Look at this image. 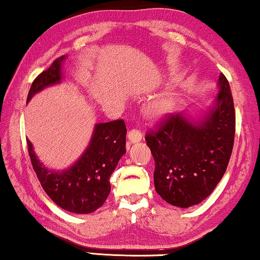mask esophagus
<instances>
[{
	"mask_svg": "<svg viewBox=\"0 0 260 260\" xmlns=\"http://www.w3.org/2000/svg\"><path fill=\"white\" fill-rule=\"evenodd\" d=\"M142 140V135L138 130L133 129L127 133V143L129 144H134V143H138Z\"/></svg>",
	"mask_w": 260,
	"mask_h": 260,
	"instance_id": "1",
	"label": "esophagus"
}]
</instances>
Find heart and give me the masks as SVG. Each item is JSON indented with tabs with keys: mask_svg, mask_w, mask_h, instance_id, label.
<instances>
[{
	"mask_svg": "<svg viewBox=\"0 0 260 260\" xmlns=\"http://www.w3.org/2000/svg\"><path fill=\"white\" fill-rule=\"evenodd\" d=\"M176 97L173 91H166L145 105L144 112L150 119H161L175 108Z\"/></svg>",
	"mask_w": 260,
	"mask_h": 260,
	"instance_id": "1",
	"label": "heart"
}]
</instances>
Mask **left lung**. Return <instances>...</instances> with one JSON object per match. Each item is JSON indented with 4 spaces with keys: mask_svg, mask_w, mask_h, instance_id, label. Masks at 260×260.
Returning <instances> with one entry per match:
<instances>
[{
    "mask_svg": "<svg viewBox=\"0 0 260 260\" xmlns=\"http://www.w3.org/2000/svg\"><path fill=\"white\" fill-rule=\"evenodd\" d=\"M218 94L199 116H170L145 137L155 161V189L180 208L199 205L222 179L232 154L236 113L229 81L222 73Z\"/></svg>",
    "mask_w": 260,
    "mask_h": 260,
    "instance_id": "8db88e82",
    "label": "left lung"
}]
</instances>
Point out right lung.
Returning <instances> with one entry per match:
<instances>
[{
  "label": "right lung",
  "instance_id": "add662e5",
  "mask_svg": "<svg viewBox=\"0 0 260 260\" xmlns=\"http://www.w3.org/2000/svg\"><path fill=\"white\" fill-rule=\"evenodd\" d=\"M67 55L54 60L52 66L31 84L27 103L46 87L62 83ZM126 126L124 120L95 123L86 149L72 166L62 170L47 168L27 140L28 152L41 187L59 207L76 214H90L104 205L111 184L110 176L125 154Z\"/></svg>",
  "mask_w": 260,
  "mask_h": 260
}]
</instances>
